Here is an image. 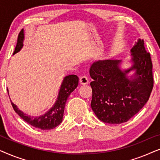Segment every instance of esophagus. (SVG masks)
I'll return each mask as SVG.
<instances>
[{
  "label": "esophagus",
  "mask_w": 160,
  "mask_h": 160,
  "mask_svg": "<svg viewBox=\"0 0 160 160\" xmlns=\"http://www.w3.org/2000/svg\"><path fill=\"white\" fill-rule=\"evenodd\" d=\"M79 82H80V84H88V83H89L88 78H87L86 76H81L80 79H79Z\"/></svg>",
  "instance_id": "1"
}]
</instances>
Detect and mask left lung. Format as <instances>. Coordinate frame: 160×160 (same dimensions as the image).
I'll list each match as a JSON object with an SVG mask.
<instances>
[{"mask_svg":"<svg viewBox=\"0 0 160 160\" xmlns=\"http://www.w3.org/2000/svg\"><path fill=\"white\" fill-rule=\"evenodd\" d=\"M132 66L122 71L121 60H99L89 70L93 81L91 107L100 121L109 124L128 122L149 99L154 87L152 62L143 39H138L131 49ZM136 70L134 78L126 75Z\"/></svg>","mask_w":160,"mask_h":160,"instance_id":"obj_1","label":"left lung"}]
</instances>
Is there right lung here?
I'll return each instance as SVG.
<instances>
[{
	"instance_id": "right-lung-1",
	"label": "right lung",
	"mask_w": 160,
	"mask_h": 160,
	"mask_svg": "<svg viewBox=\"0 0 160 160\" xmlns=\"http://www.w3.org/2000/svg\"><path fill=\"white\" fill-rule=\"evenodd\" d=\"M23 39L24 32L23 30H22L18 35L17 43L16 47H15L14 54L22 49L23 46ZM78 84V78L77 76L69 75L65 76L60 87L58 98L55 104L47 113H46L44 115L41 116V117H33L26 115L22 111L19 110L16 105H14L12 101H11V103H12V106L15 112L30 125L34 127V128L41 129V130H51V129L56 128L62 122L65 106L68 98L69 97L72 92L77 87Z\"/></svg>"
}]
</instances>
